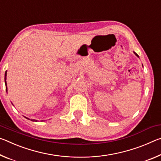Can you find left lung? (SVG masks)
I'll list each match as a JSON object with an SVG mask.
<instances>
[{
	"mask_svg": "<svg viewBox=\"0 0 161 161\" xmlns=\"http://www.w3.org/2000/svg\"><path fill=\"white\" fill-rule=\"evenodd\" d=\"M135 53V54H136V56H138V54H137V53Z\"/></svg>",
	"mask_w": 161,
	"mask_h": 161,
	"instance_id": "obj_1",
	"label": "left lung"
}]
</instances>
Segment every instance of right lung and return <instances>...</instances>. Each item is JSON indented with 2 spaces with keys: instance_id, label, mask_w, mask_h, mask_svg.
<instances>
[{
  "instance_id": "obj_1",
  "label": "right lung",
  "mask_w": 161,
  "mask_h": 161,
  "mask_svg": "<svg viewBox=\"0 0 161 161\" xmlns=\"http://www.w3.org/2000/svg\"><path fill=\"white\" fill-rule=\"evenodd\" d=\"M6 73H5V83H6ZM6 91H7V86H6ZM33 121H35V120H32Z\"/></svg>"
}]
</instances>
